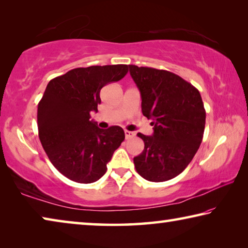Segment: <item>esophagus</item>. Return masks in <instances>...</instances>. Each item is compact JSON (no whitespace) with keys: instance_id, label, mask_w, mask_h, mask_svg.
I'll return each mask as SVG.
<instances>
[{"instance_id":"obj_1","label":"esophagus","mask_w":248,"mask_h":248,"mask_svg":"<svg viewBox=\"0 0 248 248\" xmlns=\"http://www.w3.org/2000/svg\"><path fill=\"white\" fill-rule=\"evenodd\" d=\"M124 136H125V139H131V138L134 137V133L131 131H128V130H125Z\"/></svg>"}]
</instances>
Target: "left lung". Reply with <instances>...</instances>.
Listing matches in <instances>:
<instances>
[{
	"mask_svg": "<svg viewBox=\"0 0 248 248\" xmlns=\"http://www.w3.org/2000/svg\"><path fill=\"white\" fill-rule=\"evenodd\" d=\"M140 91L142 114L152 120V136L138 133L144 150L133 158L139 175L166 182L186 169L201 144L205 110L199 91L166 70L129 65Z\"/></svg>",
	"mask_w": 248,
	"mask_h": 248,
	"instance_id": "1",
	"label": "left lung"
}]
</instances>
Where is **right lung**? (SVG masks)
<instances>
[{
  "mask_svg": "<svg viewBox=\"0 0 248 248\" xmlns=\"http://www.w3.org/2000/svg\"><path fill=\"white\" fill-rule=\"evenodd\" d=\"M127 73V64L93 65L73 69L48 83L37 111L39 139L52 165L73 182L98 180L124 140L119 125L99 129L90 118L102 102L100 90Z\"/></svg>",
  "mask_w": 248,
  "mask_h": 248,
  "instance_id": "add662e5",
  "label": "right lung"
}]
</instances>
